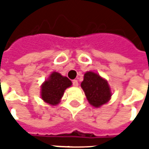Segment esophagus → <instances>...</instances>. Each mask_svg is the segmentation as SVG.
<instances>
[{
	"label": "esophagus",
	"mask_w": 149,
	"mask_h": 149,
	"mask_svg": "<svg viewBox=\"0 0 149 149\" xmlns=\"http://www.w3.org/2000/svg\"><path fill=\"white\" fill-rule=\"evenodd\" d=\"M72 83H73V85H74V87H77L78 85H79V82H78L77 79H74Z\"/></svg>",
	"instance_id": "34e87169"
}]
</instances>
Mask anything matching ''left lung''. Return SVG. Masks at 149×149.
Wrapping results in <instances>:
<instances>
[{
    "mask_svg": "<svg viewBox=\"0 0 149 149\" xmlns=\"http://www.w3.org/2000/svg\"><path fill=\"white\" fill-rule=\"evenodd\" d=\"M81 88L88 102L95 108H100L111 99V88L108 81L95 72L87 71L84 73Z\"/></svg>",
    "mask_w": 149,
    "mask_h": 149,
    "instance_id": "8db88e82",
    "label": "left lung"
}]
</instances>
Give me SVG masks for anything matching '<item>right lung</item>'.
<instances>
[{"label": "right lung", "mask_w": 149, "mask_h": 149, "mask_svg": "<svg viewBox=\"0 0 149 149\" xmlns=\"http://www.w3.org/2000/svg\"><path fill=\"white\" fill-rule=\"evenodd\" d=\"M72 85V82L60 73L52 72L40 86V97L46 104L57 105L60 104L65 89Z\"/></svg>", "instance_id": "right-lung-1"}]
</instances>
